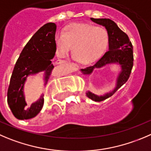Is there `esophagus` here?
<instances>
[{"instance_id":"obj_1","label":"esophagus","mask_w":151,"mask_h":151,"mask_svg":"<svg viewBox=\"0 0 151 151\" xmlns=\"http://www.w3.org/2000/svg\"><path fill=\"white\" fill-rule=\"evenodd\" d=\"M65 63V61H62V60H58V61H55V64H64Z\"/></svg>"}]
</instances>
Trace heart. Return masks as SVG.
<instances>
[{
  "label": "heart",
  "mask_w": 151,
  "mask_h": 151,
  "mask_svg": "<svg viewBox=\"0 0 151 151\" xmlns=\"http://www.w3.org/2000/svg\"><path fill=\"white\" fill-rule=\"evenodd\" d=\"M108 34L105 29L90 24H73L65 32L55 35L56 54L64 58L72 49V55L77 62L85 64L92 62L105 51L108 44Z\"/></svg>",
  "instance_id": "b5f03b06"
}]
</instances>
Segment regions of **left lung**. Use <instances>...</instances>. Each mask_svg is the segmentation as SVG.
<instances>
[{"label":"left lung","mask_w":151,"mask_h":151,"mask_svg":"<svg viewBox=\"0 0 151 151\" xmlns=\"http://www.w3.org/2000/svg\"><path fill=\"white\" fill-rule=\"evenodd\" d=\"M93 22L101 25L106 29L108 34V51L96 61L93 66L81 69L80 72L83 76H90L95 69H100L109 65H117L120 70L118 73L116 86L110 91L102 95L93 93L87 90V97L95 101H101L110 97L118 89L122 86L128 79L133 67V46L128 36L119 29L117 24L110 19L107 18H90Z\"/></svg>","instance_id":"8db88e82"}]
</instances>
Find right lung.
<instances>
[{
  "mask_svg": "<svg viewBox=\"0 0 151 151\" xmlns=\"http://www.w3.org/2000/svg\"><path fill=\"white\" fill-rule=\"evenodd\" d=\"M56 24L48 23L41 27L26 44L15 64L7 92V103L16 119H29L39 113L44 105V95L27 105L24 86L29 76L44 72L42 81L47 84L54 66L51 60L55 54Z\"/></svg>",
  "mask_w": 151,
  "mask_h": 151,
  "instance_id": "1",
  "label": "right lung"
}]
</instances>
